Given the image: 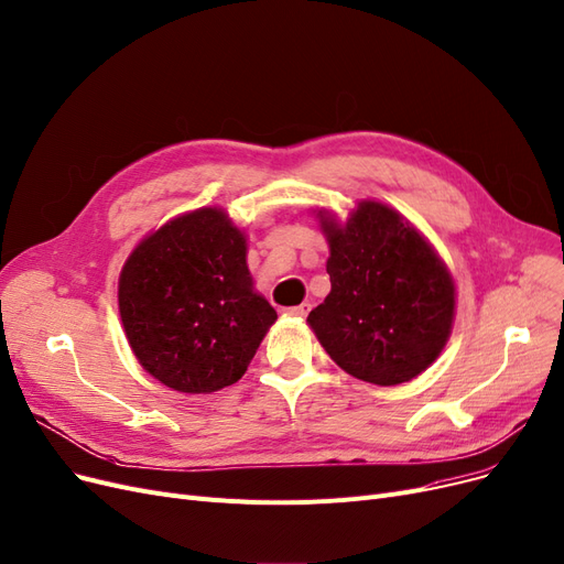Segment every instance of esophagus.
<instances>
[{
    "instance_id": "esophagus-1",
    "label": "esophagus",
    "mask_w": 564,
    "mask_h": 564,
    "mask_svg": "<svg viewBox=\"0 0 564 564\" xmlns=\"http://www.w3.org/2000/svg\"><path fill=\"white\" fill-rule=\"evenodd\" d=\"M308 311H311V304H308V302H304V304H300V306H292V308H288L285 313H288V315H295V317H306V315H308Z\"/></svg>"
}]
</instances>
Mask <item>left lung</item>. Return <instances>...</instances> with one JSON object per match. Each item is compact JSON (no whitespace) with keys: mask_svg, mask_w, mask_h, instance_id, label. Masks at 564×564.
Wrapping results in <instances>:
<instances>
[{"mask_svg":"<svg viewBox=\"0 0 564 564\" xmlns=\"http://www.w3.org/2000/svg\"><path fill=\"white\" fill-rule=\"evenodd\" d=\"M329 243V295L306 323L343 371L380 387L410 382L447 346L456 285L408 218L361 200L346 221L317 209Z\"/></svg>","mask_w":564,"mask_h":564,"instance_id":"obj_1","label":"left lung"}]
</instances>
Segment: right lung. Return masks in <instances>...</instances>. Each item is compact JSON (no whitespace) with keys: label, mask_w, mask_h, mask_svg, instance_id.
<instances>
[{"label":"right lung","mask_w":564,"mask_h":564,"mask_svg":"<svg viewBox=\"0 0 564 564\" xmlns=\"http://www.w3.org/2000/svg\"><path fill=\"white\" fill-rule=\"evenodd\" d=\"M119 315L142 369L182 394H212L247 373L276 323L253 285L247 232L221 207L170 218L119 274Z\"/></svg>","instance_id":"add662e5"}]
</instances>
